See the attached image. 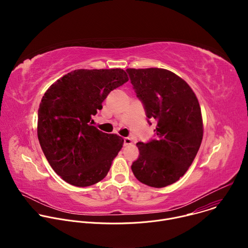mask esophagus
Listing matches in <instances>:
<instances>
[{"mask_svg": "<svg viewBox=\"0 0 248 248\" xmlns=\"http://www.w3.org/2000/svg\"><path fill=\"white\" fill-rule=\"evenodd\" d=\"M131 143H132V140L129 137H124V145H128V144H131Z\"/></svg>", "mask_w": 248, "mask_h": 248, "instance_id": "esophagus-1", "label": "esophagus"}]
</instances>
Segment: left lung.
<instances>
[{
    "label": "left lung",
    "instance_id": "left-lung-1",
    "mask_svg": "<svg viewBox=\"0 0 248 248\" xmlns=\"http://www.w3.org/2000/svg\"><path fill=\"white\" fill-rule=\"evenodd\" d=\"M126 72L147 118L157 121L156 138L136 143L139 157L131 170L140 183L165 187L182 178L199 150L203 137L199 102L190 86L168 69Z\"/></svg>",
    "mask_w": 248,
    "mask_h": 248
}]
</instances>
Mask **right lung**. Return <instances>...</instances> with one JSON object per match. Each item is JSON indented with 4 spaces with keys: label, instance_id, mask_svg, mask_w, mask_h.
<instances>
[{
    "label": "right lung",
    "instance_id": "add662e5",
    "mask_svg": "<svg viewBox=\"0 0 248 248\" xmlns=\"http://www.w3.org/2000/svg\"><path fill=\"white\" fill-rule=\"evenodd\" d=\"M128 80L122 68L76 69L53 83L38 110L37 134L52 169L69 185L102 181L124 139L92 125L108 94Z\"/></svg>",
    "mask_w": 248,
    "mask_h": 248
}]
</instances>
